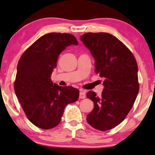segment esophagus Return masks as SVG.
Wrapping results in <instances>:
<instances>
[{
  "mask_svg": "<svg viewBox=\"0 0 155 155\" xmlns=\"http://www.w3.org/2000/svg\"><path fill=\"white\" fill-rule=\"evenodd\" d=\"M86 95H85V92H84V90H80V96L79 97L80 99H84L85 98Z\"/></svg>",
  "mask_w": 155,
  "mask_h": 155,
  "instance_id": "34e87169",
  "label": "esophagus"
}]
</instances>
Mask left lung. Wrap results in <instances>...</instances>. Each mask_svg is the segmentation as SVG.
Instances as JSON below:
<instances>
[{
  "instance_id": "8db88e82",
  "label": "left lung",
  "mask_w": 155,
  "mask_h": 155,
  "mask_svg": "<svg viewBox=\"0 0 155 155\" xmlns=\"http://www.w3.org/2000/svg\"><path fill=\"white\" fill-rule=\"evenodd\" d=\"M80 40L94 58L95 72L104 78L101 96L89 91L94 109L87 121L99 130L120 124L133 107L139 92L137 62L130 51L111 34L85 33Z\"/></svg>"
}]
</instances>
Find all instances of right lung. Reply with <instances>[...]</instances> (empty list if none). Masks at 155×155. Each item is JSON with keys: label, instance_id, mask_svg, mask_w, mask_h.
Here are the masks:
<instances>
[{"label": "right lung", "instance_id": "add662e5", "mask_svg": "<svg viewBox=\"0 0 155 155\" xmlns=\"http://www.w3.org/2000/svg\"><path fill=\"white\" fill-rule=\"evenodd\" d=\"M70 45H78L73 35L46 34L31 44L19 60L15 92L27 117L38 128L56 127L65 106L79 97L78 89L58 86L50 78L59 54Z\"/></svg>", "mask_w": 155, "mask_h": 155}]
</instances>
